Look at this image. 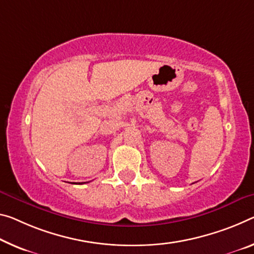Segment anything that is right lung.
Returning <instances> with one entry per match:
<instances>
[{"mask_svg": "<svg viewBox=\"0 0 254 254\" xmlns=\"http://www.w3.org/2000/svg\"><path fill=\"white\" fill-rule=\"evenodd\" d=\"M79 184H80V183H79Z\"/></svg>", "mask_w": 254, "mask_h": 254, "instance_id": "add662e5", "label": "right lung"}]
</instances>
